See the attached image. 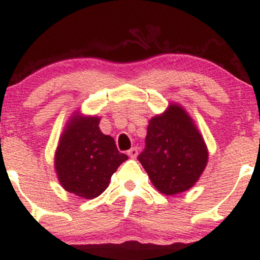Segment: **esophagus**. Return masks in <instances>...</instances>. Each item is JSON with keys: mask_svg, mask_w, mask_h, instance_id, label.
<instances>
[{"mask_svg": "<svg viewBox=\"0 0 260 260\" xmlns=\"http://www.w3.org/2000/svg\"><path fill=\"white\" fill-rule=\"evenodd\" d=\"M138 153H139L138 147H133V149H130L129 151H127V155H129V157H131V158H136Z\"/></svg>", "mask_w": 260, "mask_h": 260, "instance_id": "esophagus-1", "label": "esophagus"}]
</instances>
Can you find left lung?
Returning <instances> with one entry per match:
<instances>
[{
	"label": "left lung",
	"mask_w": 260,
	"mask_h": 260,
	"mask_svg": "<svg viewBox=\"0 0 260 260\" xmlns=\"http://www.w3.org/2000/svg\"><path fill=\"white\" fill-rule=\"evenodd\" d=\"M146 147L139 161L152 185L166 196L192 188L208 162V149L193 119L176 103L149 120Z\"/></svg>",
	"instance_id": "1"
}]
</instances>
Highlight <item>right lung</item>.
Instances as JSON below:
<instances>
[{"mask_svg": "<svg viewBox=\"0 0 260 260\" xmlns=\"http://www.w3.org/2000/svg\"><path fill=\"white\" fill-rule=\"evenodd\" d=\"M98 115L75 111L60 134L54 153V170L66 191L93 200L107 189L111 176L127 156L104 135Z\"/></svg>", "mask_w": 260, "mask_h": 260, "instance_id": "add662e5", "label": "right lung"}]
</instances>
